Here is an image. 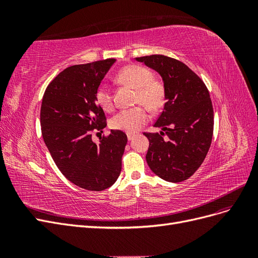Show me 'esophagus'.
I'll list each match as a JSON object with an SVG mask.
<instances>
[{
  "instance_id": "esophagus-1",
  "label": "esophagus",
  "mask_w": 258,
  "mask_h": 258,
  "mask_svg": "<svg viewBox=\"0 0 258 258\" xmlns=\"http://www.w3.org/2000/svg\"><path fill=\"white\" fill-rule=\"evenodd\" d=\"M136 136H137V134H134V132H128V134H127V137H128L129 141H131V140H134V138Z\"/></svg>"
}]
</instances>
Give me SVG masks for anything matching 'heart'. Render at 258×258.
<instances>
[{
  "mask_svg": "<svg viewBox=\"0 0 258 258\" xmlns=\"http://www.w3.org/2000/svg\"><path fill=\"white\" fill-rule=\"evenodd\" d=\"M116 80L120 84L127 85L136 89L135 102L139 105L128 110H122L112 117L111 127L115 130L136 132L141 129L150 118L147 108L156 111L165 102L166 89L163 84L153 77V73L147 68L140 64L124 67L117 73ZM97 104L105 112H111L114 108L112 92L105 86H100L95 93ZM146 106L144 107V105Z\"/></svg>",
  "mask_w": 258,
  "mask_h": 258,
  "instance_id": "obj_1",
  "label": "heart"
}]
</instances>
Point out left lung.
I'll use <instances>...</instances> for the list:
<instances>
[{
	"mask_svg": "<svg viewBox=\"0 0 258 258\" xmlns=\"http://www.w3.org/2000/svg\"><path fill=\"white\" fill-rule=\"evenodd\" d=\"M157 71L166 89V103L154 127L144 132L150 141L146 161L165 181L190 177L204 162L213 137L214 113L205 83L183 62L163 54L136 58Z\"/></svg>",
	"mask_w": 258,
	"mask_h": 258,
	"instance_id": "8db88e82",
	"label": "left lung"
}]
</instances>
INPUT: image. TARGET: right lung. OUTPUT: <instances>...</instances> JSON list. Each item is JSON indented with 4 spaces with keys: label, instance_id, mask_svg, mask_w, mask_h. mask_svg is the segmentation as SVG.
I'll list each match as a JSON object with an SVG mask.
<instances>
[{
    "label": "right lung",
    "instance_id": "right-lung-1",
    "mask_svg": "<svg viewBox=\"0 0 258 258\" xmlns=\"http://www.w3.org/2000/svg\"><path fill=\"white\" fill-rule=\"evenodd\" d=\"M115 59L69 67L49 83L43 96L41 126L51 157L69 181L84 189L111 187L121 171L127 136L111 130L92 141V132L106 127V117L95 100L101 81Z\"/></svg>",
    "mask_w": 258,
    "mask_h": 258
}]
</instances>
